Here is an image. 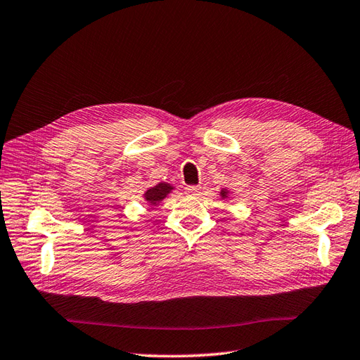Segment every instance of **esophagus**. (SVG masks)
Segmentation results:
<instances>
[{
  "label": "esophagus",
  "instance_id": "34e87169",
  "mask_svg": "<svg viewBox=\"0 0 360 360\" xmlns=\"http://www.w3.org/2000/svg\"><path fill=\"white\" fill-rule=\"evenodd\" d=\"M186 193L188 194V196H196V194L200 193V187L199 186H188V187H186Z\"/></svg>",
  "mask_w": 360,
  "mask_h": 360
}]
</instances>
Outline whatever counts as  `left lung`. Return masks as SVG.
I'll use <instances>...</instances> for the list:
<instances>
[{
    "label": "left lung",
    "mask_w": 360,
    "mask_h": 360,
    "mask_svg": "<svg viewBox=\"0 0 360 360\" xmlns=\"http://www.w3.org/2000/svg\"><path fill=\"white\" fill-rule=\"evenodd\" d=\"M221 198H226V194H228V191H226V190H221Z\"/></svg>",
    "instance_id": "8db88e82"
}]
</instances>
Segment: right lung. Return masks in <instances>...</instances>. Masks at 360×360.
Returning <instances> with one entry per match:
<instances>
[{
	"mask_svg": "<svg viewBox=\"0 0 360 360\" xmlns=\"http://www.w3.org/2000/svg\"><path fill=\"white\" fill-rule=\"evenodd\" d=\"M172 187L169 186V184H158V186L149 188L146 193H145V199L150 203V205H157L160 200H162L164 198L167 196V194L170 193Z\"/></svg>",
	"mask_w": 360,
	"mask_h": 360,
	"instance_id": "right-lung-1",
	"label": "right lung"
}]
</instances>
